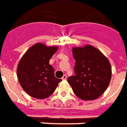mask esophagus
<instances>
[{"label": "esophagus", "instance_id": "1", "mask_svg": "<svg viewBox=\"0 0 127 127\" xmlns=\"http://www.w3.org/2000/svg\"><path fill=\"white\" fill-rule=\"evenodd\" d=\"M66 79H67V75L65 74V75H64V76L62 77V79H63V80H65Z\"/></svg>", "mask_w": 127, "mask_h": 127}]
</instances>
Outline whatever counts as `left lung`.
Returning a JSON list of instances; mask_svg holds the SVG:
<instances>
[{"label":"left lung","mask_w":127,"mask_h":127,"mask_svg":"<svg viewBox=\"0 0 127 127\" xmlns=\"http://www.w3.org/2000/svg\"><path fill=\"white\" fill-rule=\"evenodd\" d=\"M75 75L68 82L76 96L83 100L98 98L108 88L111 79L109 60L98 49L90 45L72 48Z\"/></svg>","instance_id":"left-lung-1"}]
</instances>
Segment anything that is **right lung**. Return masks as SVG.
<instances>
[{
  "mask_svg": "<svg viewBox=\"0 0 127 127\" xmlns=\"http://www.w3.org/2000/svg\"><path fill=\"white\" fill-rule=\"evenodd\" d=\"M57 47H48L38 43L28 50L18 63L19 83L29 95L45 99L55 92L61 79L55 77V70L49 61Z\"/></svg>",
  "mask_w": 127,
  "mask_h": 127,
  "instance_id": "add662e5",
  "label": "right lung"
}]
</instances>
